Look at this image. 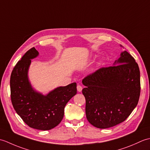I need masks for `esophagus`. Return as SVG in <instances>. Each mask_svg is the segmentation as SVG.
<instances>
[{"label": "esophagus", "instance_id": "34e87169", "mask_svg": "<svg viewBox=\"0 0 150 150\" xmlns=\"http://www.w3.org/2000/svg\"><path fill=\"white\" fill-rule=\"evenodd\" d=\"M77 91H78L79 92H81V91H82V86H81L80 84H78V85H77Z\"/></svg>", "mask_w": 150, "mask_h": 150}]
</instances>
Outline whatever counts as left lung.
Listing matches in <instances>:
<instances>
[{
  "label": "left lung",
  "instance_id": "left-lung-1",
  "mask_svg": "<svg viewBox=\"0 0 150 150\" xmlns=\"http://www.w3.org/2000/svg\"><path fill=\"white\" fill-rule=\"evenodd\" d=\"M114 65L102 67L82 80L86 118L98 128L124 122L139 102L140 70L134 58L124 51Z\"/></svg>",
  "mask_w": 150,
  "mask_h": 150
}]
</instances>
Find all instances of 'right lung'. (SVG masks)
Segmentation results:
<instances>
[{"mask_svg":"<svg viewBox=\"0 0 150 150\" xmlns=\"http://www.w3.org/2000/svg\"><path fill=\"white\" fill-rule=\"evenodd\" d=\"M38 55L33 47L16 64L10 77L11 100L16 112L28 126L49 130L61 122L66 104L77 93V84L57 88L46 96L35 91L28 81V70L31 59Z\"/></svg>","mask_w":150,"mask_h":150,"instance_id":"right-lung-1","label":"right lung"}]
</instances>
